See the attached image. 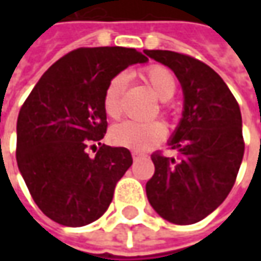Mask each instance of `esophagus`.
Returning <instances> with one entry per match:
<instances>
[{
    "mask_svg": "<svg viewBox=\"0 0 261 261\" xmlns=\"http://www.w3.org/2000/svg\"><path fill=\"white\" fill-rule=\"evenodd\" d=\"M144 156V154H139V152H132V158L134 160H139V158H142Z\"/></svg>",
    "mask_w": 261,
    "mask_h": 261,
    "instance_id": "1",
    "label": "esophagus"
}]
</instances>
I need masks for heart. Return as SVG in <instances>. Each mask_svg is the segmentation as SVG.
Wrapping results in <instances>:
<instances>
[{
	"mask_svg": "<svg viewBox=\"0 0 261 261\" xmlns=\"http://www.w3.org/2000/svg\"><path fill=\"white\" fill-rule=\"evenodd\" d=\"M141 78L145 81L152 93L161 100L160 112L164 116L171 113L173 107L170 98L177 91V80L173 71L164 65H149L141 69ZM126 88V75L117 74L106 87L103 95V109L110 119H119L122 115V95ZM167 129L164 123L152 120L146 123L126 120L110 129V141L117 146H125L134 151H145L164 139Z\"/></svg>",
	"mask_w": 261,
	"mask_h": 261,
	"instance_id": "b5f03b06",
	"label": "heart"
}]
</instances>
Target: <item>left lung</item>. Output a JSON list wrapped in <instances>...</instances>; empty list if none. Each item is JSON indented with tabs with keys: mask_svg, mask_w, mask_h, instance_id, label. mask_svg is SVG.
Wrapping results in <instances>:
<instances>
[{
	"mask_svg": "<svg viewBox=\"0 0 261 261\" xmlns=\"http://www.w3.org/2000/svg\"><path fill=\"white\" fill-rule=\"evenodd\" d=\"M174 71L185 93L183 119L170 141L175 158L155 151L146 196L161 218L190 225L212 214L229 195L244 155L240 106L224 80L193 56L145 50Z\"/></svg>",
	"mask_w": 261,
	"mask_h": 261,
	"instance_id": "left-lung-1",
	"label": "left lung"
}]
</instances>
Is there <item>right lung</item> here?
<instances>
[{
    "label": "right lung",
    "mask_w": 261,
    "mask_h": 261,
    "mask_svg": "<svg viewBox=\"0 0 261 261\" xmlns=\"http://www.w3.org/2000/svg\"><path fill=\"white\" fill-rule=\"evenodd\" d=\"M148 58L130 47H78L58 59L25 98L17 119V166L35 203L65 226L94 222L132 166L123 146L101 145L109 81ZM100 145L96 155L88 147Z\"/></svg>",
    "instance_id": "obj_1"
}]
</instances>
